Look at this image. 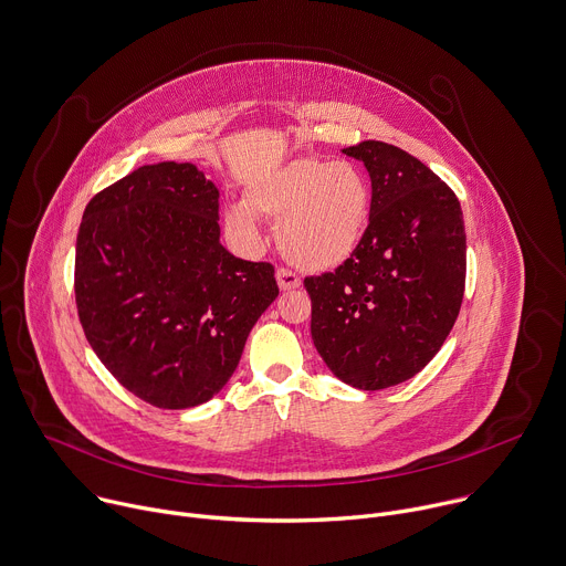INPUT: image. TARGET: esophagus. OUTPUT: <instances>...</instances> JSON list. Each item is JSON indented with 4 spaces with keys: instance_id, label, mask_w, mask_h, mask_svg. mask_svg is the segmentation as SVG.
I'll list each match as a JSON object with an SVG mask.
<instances>
[{
    "instance_id": "esophagus-1",
    "label": "esophagus",
    "mask_w": 566,
    "mask_h": 566,
    "mask_svg": "<svg viewBox=\"0 0 566 566\" xmlns=\"http://www.w3.org/2000/svg\"><path fill=\"white\" fill-rule=\"evenodd\" d=\"M276 283H279V287L285 292V290H296V287H301V279L292 272V270H285V268H281V270H276Z\"/></svg>"
}]
</instances>
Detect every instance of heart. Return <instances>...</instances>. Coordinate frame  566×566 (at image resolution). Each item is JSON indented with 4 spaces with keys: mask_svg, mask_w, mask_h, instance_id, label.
<instances>
[{
    "mask_svg": "<svg viewBox=\"0 0 566 566\" xmlns=\"http://www.w3.org/2000/svg\"><path fill=\"white\" fill-rule=\"evenodd\" d=\"M373 191L350 163L290 160L259 176L245 200L224 211V232L252 250L263 234L256 216L279 220L283 256L303 270H334L359 248L370 218Z\"/></svg>",
    "mask_w": 566,
    "mask_h": 566,
    "instance_id": "1",
    "label": "heart"
}]
</instances>
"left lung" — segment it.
Masks as SVG:
<instances>
[{
    "instance_id": "1",
    "label": "left lung",
    "mask_w": 566,
    "mask_h": 566,
    "mask_svg": "<svg viewBox=\"0 0 566 566\" xmlns=\"http://www.w3.org/2000/svg\"><path fill=\"white\" fill-rule=\"evenodd\" d=\"M344 154L370 174L368 230L344 265L305 279L310 332L334 377L384 390L415 377L455 325L464 216L453 189L403 149L366 140Z\"/></svg>"
}]
</instances>
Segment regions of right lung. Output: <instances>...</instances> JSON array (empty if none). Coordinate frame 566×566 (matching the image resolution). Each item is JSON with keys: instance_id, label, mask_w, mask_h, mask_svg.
<instances>
[{"instance_id": "obj_1", "label": "right lung", "mask_w": 566, "mask_h": 566, "mask_svg": "<svg viewBox=\"0 0 566 566\" xmlns=\"http://www.w3.org/2000/svg\"><path fill=\"white\" fill-rule=\"evenodd\" d=\"M276 296L270 263L220 245L218 189L191 163L145 165L84 209L75 303L86 342L156 408L185 410L218 395Z\"/></svg>"}]
</instances>
